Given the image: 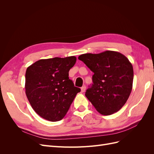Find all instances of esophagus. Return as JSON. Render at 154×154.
<instances>
[{"mask_svg": "<svg viewBox=\"0 0 154 154\" xmlns=\"http://www.w3.org/2000/svg\"><path fill=\"white\" fill-rule=\"evenodd\" d=\"M86 90V87L85 86H83L82 88H81V92H84Z\"/></svg>", "mask_w": 154, "mask_h": 154, "instance_id": "34e87169", "label": "esophagus"}]
</instances>
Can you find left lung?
I'll use <instances>...</instances> for the list:
<instances>
[{
	"label": "left lung",
	"mask_w": 154,
	"mask_h": 154,
	"mask_svg": "<svg viewBox=\"0 0 154 154\" xmlns=\"http://www.w3.org/2000/svg\"><path fill=\"white\" fill-rule=\"evenodd\" d=\"M78 59L94 72L93 83L86 91L85 96L96 110L105 116L119 110L132 89L134 71L128 59L112 51L83 54Z\"/></svg>",
	"instance_id": "left-lung-1"
}]
</instances>
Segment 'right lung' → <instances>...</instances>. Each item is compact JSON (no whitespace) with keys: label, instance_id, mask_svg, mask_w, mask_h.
Returning a JSON list of instances; mask_svg holds the SVG:
<instances>
[{"label":"right lung","instance_id":"add662e5","mask_svg":"<svg viewBox=\"0 0 154 154\" xmlns=\"http://www.w3.org/2000/svg\"><path fill=\"white\" fill-rule=\"evenodd\" d=\"M76 58L42 59L27 68L25 88L32 108L40 117L58 122L62 119L80 88L74 87L69 71Z\"/></svg>","mask_w":154,"mask_h":154}]
</instances>
